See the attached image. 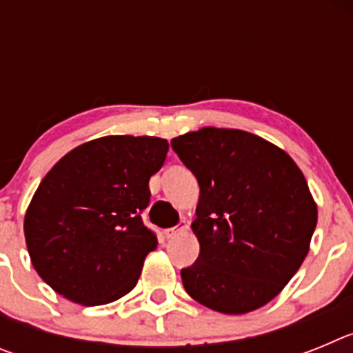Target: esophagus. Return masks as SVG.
Instances as JSON below:
<instances>
[{"instance_id": "1", "label": "esophagus", "mask_w": 353, "mask_h": 353, "mask_svg": "<svg viewBox=\"0 0 353 353\" xmlns=\"http://www.w3.org/2000/svg\"><path fill=\"white\" fill-rule=\"evenodd\" d=\"M187 230V223L185 221H180L176 226L173 228H168V230H164V235H166V239H173V236L180 235V233H183Z\"/></svg>"}]
</instances>
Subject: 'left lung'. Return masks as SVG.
<instances>
[{
    "mask_svg": "<svg viewBox=\"0 0 353 353\" xmlns=\"http://www.w3.org/2000/svg\"><path fill=\"white\" fill-rule=\"evenodd\" d=\"M199 183L191 228L199 256L182 269L199 304L244 314L272 301L310 251L316 203L285 150L245 130L205 127L171 139Z\"/></svg>",
    "mask_w": 353,
    "mask_h": 353,
    "instance_id": "8db88e82",
    "label": "left lung"
}]
</instances>
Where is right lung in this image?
Wrapping results in <instances>:
<instances>
[{
    "label": "right lung",
    "instance_id": "1",
    "mask_svg": "<svg viewBox=\"0 0 353 353\" xmlns=\"http://www.w3.org/2000/svg\"><path fill=\"white\" fill-rule=\"evenodd\" d=\"M166 139L105 136L68 152L40 182L24 217L31 263L56 293L83 305L118 301L157 248L141 212Z\"/></svg>",
    "mask_w": 353,
    "mask_h": 353
}]
</instances>
